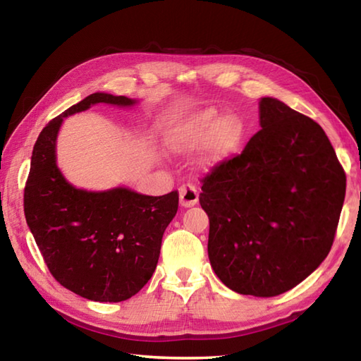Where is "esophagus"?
<instances>
[{
    "mask_svg": "<svg viewBox=\"0 0 361 361\" xmlns=\"http://www.w3.org/2000/svg\"><path fill=\"white\" fill-rule=\"evenodd\" d=\"M198 202V190L194 185H183L180 188V203L185 208H190V206L197 204Z\"/></svg>",
    "mask_w": 361,
    "mask_h": 361,
    "instance_id": "obj_1",
    "label": "esophagus"
}]
</instances>
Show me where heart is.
<instances>
[{"label":"heart","mask_w":361,"mask_h":361,"mask_svg":"<svg viewBox=\"0 0 361 361\" xmlns=\"http://www.w3.org/2000/svg\"><path fill=\"white\" fill-rule=\"evenodd\" d=\"M243 136V124L233 113L221 114L216 109H204L176 124L166 137L167 147L176 153H188L206 144L204 159L217 163L229 155Z\"/></svg>","instance_id":"b5f03b06"}]
</instances>
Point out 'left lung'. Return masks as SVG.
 I'll use <instances>...</instances> for the list:
<instances>
[{"instance_id": "8db88e82", "label": "left lung", "mask_w": 361, "mask_h": 361, "mask_svg": "<svg viewBox=\"0 0 361 361\" xmlns=\"http://www.w3.org/2000/svg\"><path fill=\"white\" fill-rule=\"evenodd\" d=\"M259 132L240 155L202 180L208 255L219 279L240 295L296 287L332 248L346 173L324 130L274 97L259 102Z\"/></svg>"}]
</instances>
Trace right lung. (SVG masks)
<instances>
[{
    "mask_svg": "<svg viewBox=\"0 0 361 361\" xmlns=\"http://www.w3.org/2000/svg\"><path fill=\"white\" fill-rule=\"evenodd\" d=\"M101 102L130 106L136 101L94 93L49 121L30 158L25 216L57 282L91 301L121 302L155 271L163 234L178 211V192L150 197L128 188L90 192L65 180L56 163L63 118Z\"/></svg>",
    "mask_w": 361,
    "mask_h": 361,
    "instance_id": "obj_1",
    "label": "right lung"
}]
</instances>
